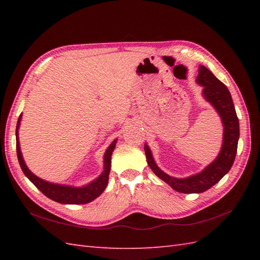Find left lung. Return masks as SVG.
Here are the masks:
<instances>
[{"mask_svg": "<svg viewBox=\"0 0 260 260\" xmlns=\"http://www.w3.org/2000/svg\"><path fill=\"white\" fill-rule=\"evenodd\" d=\"M197 82L203 86L204 98L217 109L224 126L222 148L214 162L204 169L201 173L186 179H175L157 168L152 157L150 148L147 145L144 147L147 164L150 165L153 172L175 191L181 193H201L213 186L229 172L235 162L237 147H238L239 119L237 117L235 105L227 86L204 66H200Z\"/></svg>", "mask_w": 260, "mask_h": 260, "instance_id": "obj_1", "label": "left lung"}]
</instances>
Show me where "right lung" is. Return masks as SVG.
<instances>
[{"mask_svg": "<svg viewBox=\"0 0 260 260\" xmlns=\"http://www.w3.org/2000/svg\"><path fill=\"white\" fill-rule=\"evenodd\" d=\"M21 120V115L18 119V124H16V154H18L19 163L20 167L23 171V173L27 176L33 184H35L39 190H40L43 194L48 197L51 200L59 202V203H64V204H85L92 201L93 199H96L104 192L105 187H106L108 183V175L110 171V159H112V153L115 148L116 141H114L110 146L107 148L106 153H105V170L102 173L101 176L92 181L91 183L84 187H73V186H66V185H58L53 183H49L47 181H43L39 179L33 173L30 172V170L26 168V165L23 161V157H22V154L20 151V144H19V139H18V128L20 125Z\"/></svg>", "mask_w": 260, "mask_h": 260, "instance_id": "add662e5", "label": "right lung"}]
</instances>
